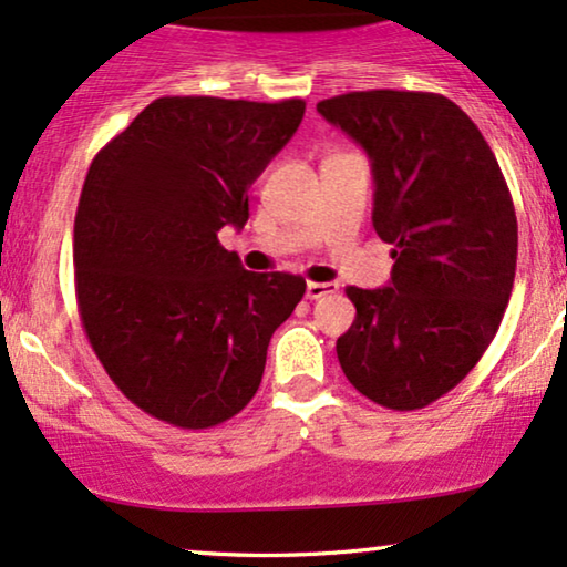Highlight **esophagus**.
I'll return each mask as SVG.
<instances>
[{
  "label": "esophagus",
  "instance_id": "34e87169",
  "mask_svg": "<svg viewBox=\"0 0 567 567\" xmlns=\"http://www.w3.org/2000/svg\"><path fill=\"white\" fill-rule=\"evenodd\" d=\"M332 292H337L334 282H308L306 285V298L308 300H319L324 296H332Z\"/></svg>",
  "mask_w": 567,
  "mask_h": 567
}]
</instances>
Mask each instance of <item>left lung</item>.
<instances>
[{"mask_svg": "<svg viewBox=\"0 0 567 567\" xmlns=\"http://www.w3.org/2000/svg\"><path fill=\"white\" fill-rule=\"evenodd\" d=\"M317 110L367 148L374 230L392 243L390 288H346L355 321L337 358L361 395L415 411L476 367L505 317L518 219L489 143L426 91H350Z\"/></svg>", "mask_w": 567, "mask_h": 567, "instance_id": "left-lung-1", "label": "left lung"}]
</instances>
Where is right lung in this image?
Returning a JSON list of instances; mask_svg holds the SVG:
<instances>
[{
  "instance_id": "right-lung-1",
  "label": "right lung",
  "mask_w": 567,
  "mask_h": 567,
  "mask_svg": "<svg viewBox=\"0 0 567 567\" xmlns=\"http://www.w3.org/2000/svg\"><path fill=\"white\" fill-rule=\"evenodd\" d=\"M303 99H154L93 156L75 212V298L93 353L143 413L212 429L250 403L306 279L256 275L217 233L303 120Z\"/></svg>"
}]
</instances>
